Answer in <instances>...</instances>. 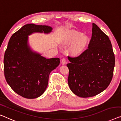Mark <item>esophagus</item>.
Segmentation results:
<instances>
[{
    "instance_id": "obj_1",
    "label": "esophagus",
    "mask_w": 121,
    "mask_h": 121,
    "mask_svg": "<svg viewBox=\"0 0 121 121\" xmlns=\"http://www.w3.org/2000/svg\"><path fill=\"white\" fill-rule=\"evenodd\" d=\"M66 63V60L65 58H63L62 60H61V64L63 65H64Z\"/></svg>"
}]
</instances>
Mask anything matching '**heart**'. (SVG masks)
I'll return each mask as SVG.
<instances>
[{
    "mask_svg": "<svg viewBox=\"0 0 121 121\" xmlns=\"http://www.w3.org/2000/svg\"><path fill=\"white\" fill-rule=\"evenodd\" d=\"M88 41V38L81 32L76 30H71L65 39L64 43L65 45H71L70 50L71 53L75 55L81 54L86 48Z\"/></svg>",
    "mask_w": 121,
    "mask_h": 121,
    "instance_id": "obj_1",
    "label": "heart"
}]
</instances>
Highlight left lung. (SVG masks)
Segmentation results:
<instances>
[{"label":"left lung","mask_w":121,"mask_h":121,"mask_svg":"<svg viewBox=\"0 0 121 121\" xmlns=\"http://www.w3.org/2000/svg\"><path fill=\"white\" fill-rule=\"evenodd\" d=\"M108 36L92 24L88 48L78 56H68V85L75 95L82 98L95 96L108 86L113 74L114 53Z\"/></svg>","instance_id":"1"}]
</instances>
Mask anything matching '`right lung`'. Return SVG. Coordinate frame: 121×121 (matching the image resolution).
<instances>
[{
	"mask_svg": "<svg viewBox=\"0 0 121 121\" xmlns=\"http://www.w3.org/2000/svg\"><path fill=\"white\" fill-rule=\"evenodd\" d=\"M52 30L48 26L26 24L9 41L4 58L5 79L14 92L25 98L41 95L48 87L50 73L60 63L59 58L46 59L31 51L27 43L28 36Z\"/></svg>",
	"mask_w": 121,
	"mask_h": 121,
	"instance_id": "add662e5",
	"label": "right lung"
}]
</instances>
